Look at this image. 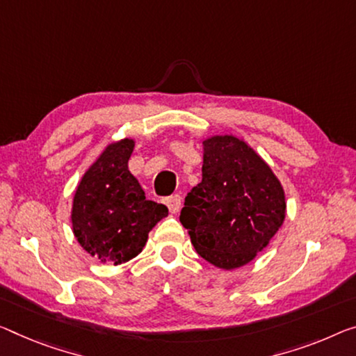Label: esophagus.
<instances>
[{
	"mask_svg": "<svg viewBox=\"0 0 356 356\" xmlns=\"http://www.w3.org/2000/svg\"><path fill=\"white\" fill-rule=\"evenodd\" d=\"M165 204L168 207V210H170L172 213H178L179 209H181V195L175 194V195L167 197Z\"/></svg>",
	"mask_w": 356,
	"mask_h": 356,
	"instance_id": "obj_1",
	"label": "esophagus"
}]
</instances>
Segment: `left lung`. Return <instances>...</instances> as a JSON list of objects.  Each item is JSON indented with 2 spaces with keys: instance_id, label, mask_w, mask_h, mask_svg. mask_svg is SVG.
<instances>
[{
  "instance_id": "1",
  "label": "left lung",
  "mask_w": 356,
  "mask_h": 356,
  "mask_svg": "<svg viewBox=\"0 0 356 356\" xmlns=\"http://www.w3.org/2000/svg\"><path fill=\"white\" fill-rule=\"evenodd\" d=\"M285 215L282 183L253 147L234 135L204 141L202 181L186 195L179 215L202 258L226 270L248 264Z\"/></svg>"
}]
</instances>
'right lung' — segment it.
<instances>
[{
  "instance_id": "obj_1",
  "label": "right lung",
  "mask_w": 356,
  "mask_h": 356,
  "mask_svg": "<svg viewBox=\"0 0 356 356\" xmlns=\"http://www.w3.org/2000/svg\"><path fill=\"white\" fill-rule=\"evenodd\" d=\"M135 141L108 145L84 173L74 193L73 234L87 253L114 266L141 253L147 234L168 215L165 205L147 200L129 159Z\"/></svg>"
}]
</instances>
